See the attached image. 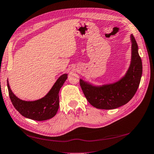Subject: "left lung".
I'll use <instances>...</instances> for the list:
<instances>
[{
	"label": "left lung",
	"instance_id": "left-lung-1",
	"mask_svg": "<svg viewBox=\"0 0 154 154\" xmlns=\"http://www.w3.org/2000/svg\"><path fill=\"white\" fill-rule=\"evenodd\" d=\"M131 62L125 76L119 82L93 86L82 79L79 83L86 99L98 109L111 110L127 104L137 90L142 75V62L138 53V46L133 35H131Z\"/></svg>",
	"mask_w": 154,
	"mask_h": 154
}]
</instances>
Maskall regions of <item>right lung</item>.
<instances>
[{
  "mask_svg": "<svg viewBox=\"0 0 154 154\" xmlns=\"http://www.w3.org/2000/svg\"><path fill=\"white\" fill-rule=\"evenodd\" d=\"M67 74H63L58 78L54 85L45 96L35 101H24L18 98L10 88L7 80V87L11 102L14 107L26 118L42 121L54 117L59 107L58 93L65 81Z\"/></svg>",
  "mask_w": 154,
  "mask_h": 154,
  "instance_id": "add662e5",
  "label": "right lung"
}]
</instances>
